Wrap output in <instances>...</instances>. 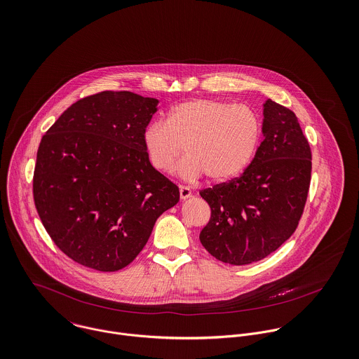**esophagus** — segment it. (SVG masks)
I'll list each match as a JSON object with an SVG mask.
<instances>
[{"instance_id": "esophagus-1", "label": "esophagus", "mask_w": 359, "mask_h": 359, "mask_svg": "<svg viewBox=\"0 0 359 359\" xmlns=\"http://www.w3.org/2000/svg\"><path fill=\"white\" fill-rule=\"evenodd\" d=\"M179 191H180V200H182V201H186L187 198L191 197V190H190L189 187L180 186V187H179Z\"/></svg>"}]
</instances>
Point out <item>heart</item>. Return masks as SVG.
<instances>
[{
	"instance_id": "heart-1",
	"label": "heart",
	"mask_w": 359,
	"mask_h": 359,
	"mask_svg": "<svg viewBox=\"0 0 359 359\" xmlns=\"http://www.w3.org/2000/svg\"><path fill=\"white\" fill-rule=\"evenodd\" d=\"M262 137L259 115L247 105L194 98L173 107L166 122L155 121L143 133L149 163L170 172L183 154L177 173L184 180L208 175L220 183L241 175L252 162Z\"/></svg>"
}]
</instances>
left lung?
Instances as JSON below:
<instances>
[{"label": "left lung", "instance_id": "obj_1", "mask_svg": "<svg viewBox=\"0 0 359 359\" xmlns=\"http://www.w3.org/2000/svg\"><path fill=\"white\" fill-rule=\"evenodd\" d=\"M262 135L240 177L200 191L211 207L200 241L229 265H248L276 251L295 231L305 207L312 155L295 114L266 100Z\"/></svg>", "mask_w": 359, "mask_h": 359}]
</instances>
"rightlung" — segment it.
Here are the masks:
<instances>
[{"mask_svg":"<svg viewBox=\"0 0 359 359\" xmlns=\"http://www.w3.org/2000/svg\"><path fill=\"white\" fill-rule=\"evenodd\" d=\"M158 100L102 91L71 105L43 136L33 196L58 248L74 262L115 272L147 244L179 187L148 161L144 129Z\"/></svg>","mask_w":359,"mask_h":359,"instance_id":"obj_1","label":"right lung"}]
</instances>
